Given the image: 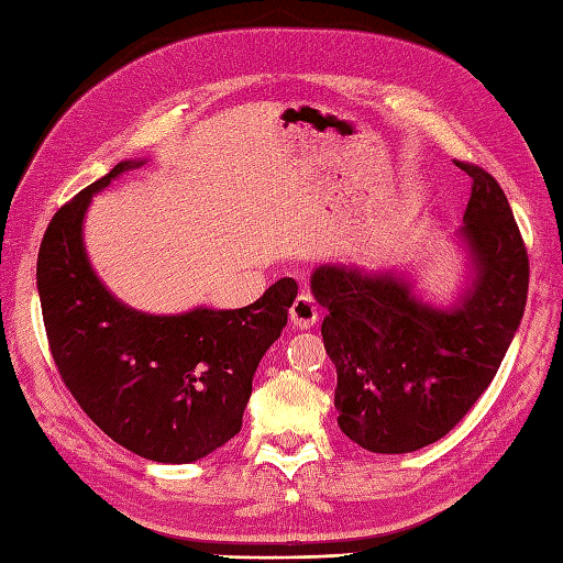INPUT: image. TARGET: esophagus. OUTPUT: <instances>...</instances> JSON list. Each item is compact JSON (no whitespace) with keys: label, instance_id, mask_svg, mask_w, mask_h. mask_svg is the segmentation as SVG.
<instances>
[{"label":"esophagus","instance_id":"34e87169","mask_svg":"<svg viewBox=\"0 0 563 563\" xmlns=\"http://www.w3.org/2000/svg\"><path fill=\"white\" fill-rule=\"evenodd\" d=\"M317 319H319V305H317L314 297L309 292L297 295L292 307H290L292 324L300 327V329H309V327L317 324Z\"/></svg>","mask_w":563,"mask_h":563}]
</instances>
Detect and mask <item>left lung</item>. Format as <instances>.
I'll use <instances>...</instances> for the list:
<instances>
[{
    "label": "left lung",
    "mask_w": 563,
    "mask_h": 563,
    "mask_svg": "<svg viewBox=\"0 0 563 563\" xmlns=\"http://www.w3.org/2000/svg\"><path fill=\"white\" fill-rule=\"evenodd\" d=\"M454 164L472 176L460 230L472 283L457 305L423 302L391 271L312 273L329 309L321 336L339 375V426L369 452H413L448 435L492 385L525 312L530 261L508 198L488 172Z\"/></svg>",
    "instance_id": "1"
}]
</instances>
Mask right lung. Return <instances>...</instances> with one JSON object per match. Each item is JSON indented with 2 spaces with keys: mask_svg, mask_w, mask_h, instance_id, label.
Returning <instances> with one entry per match:
<instances>
[{
  "mask_svg": "<svg viewBox=\"0 0 563 563\" xmlns=\"http://www.w3.org/2000/svg\"><path fill=\"white\" fill-rule=\"evenodd\" d=\"M142 162H121L55 212L38 251V295L65 387L118 445L188 464L242 430L261 357L288 324L297 283L280 278L242 309L154 317L103 288L84 249L91 196Z\"/></svg>",
  "mask_w": 563,
  "mask_h": 563,
  "instance_id": "right-lung-1",
  "label": "right lung"
}]
</instances>
